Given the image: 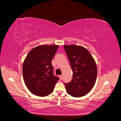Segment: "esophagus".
Here are the masks:
<instances>
[{
    "label": "esophagus",
    "instance_id": "obj_1",
    "mask_svg": "<svg viewBox=\"0 0 121 121\" xmlns=\"http://www.w3.org/2000/svg\"><path fill=\"white\" fill-rule=\"evenodd\" d=\"M59 78H60V80H61L62 78H63V76H62V75H60L59 76Z\"/></svg>",
    "mask_w": 121,
    "mask_h": 121
}]
</instances>
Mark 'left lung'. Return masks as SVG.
Masks as SVG:
<instances>
[{
    "instance_id": "obj_1",
    "label": "left lung",
    "mask_w": 121,
    "mask_h": 121,
    "mask_svg": "<svg viewBox=\"0 0 121 121\" xmlns=\"http://www.w3.org/2000/svg\"><path fill=\"white\" fill-rule=\"evenodd\" d=\"M73 71V79L65 83L67 92L72 96H83L90 92L96 81L97 69L90 52L82 46L64 45Z\"/></svg>"
}]
</instances>
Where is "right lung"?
<instances>
[{
    "mask_svg": "<svg viewBox=\"0 0 121 121\" xmlns=\"http://www.w3.org/2000/svg\"><path fill=\"white\" fill-rule=\"evenodd\" d=\"M58 45H39L33 48L23 65V76L28 89L38 96L52 93L59 78L53 74L52 60Z\"/></svg>",
    "mask_w": 121,
    "mask_h": 121,
    "instance_id": "right-lung-1",
    "label": "right lung"
}]
</instances>
